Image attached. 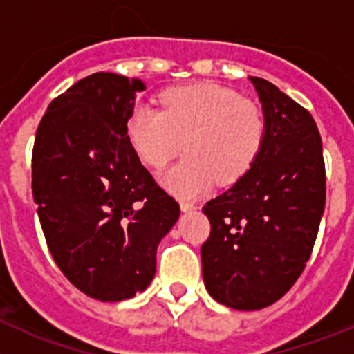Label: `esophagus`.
<instances>
[{"instance_id":"34e87169","label":"esophagus","mask_w":354,"mask_h":354,"mask_svg":"<svg viewBox=\"0 0 354 354\" xmlns=\"http://www.w3.org/2000/svg\"><path fill=\"white\" fill-rule=\"evenodd\" d=\"M196 205L192 204V202H187V200H180V211L183 212H189V211H195Z\"/></svg>"}]
</instances>
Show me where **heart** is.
Returning a JSON list of instances; mask_svg holds the SVG:
<instances>
[{"mask_svg":"<svg viewBox=\"0 0 354 354\" xmlns=\"http://www.w3.org/2000/svg\"><path fill=\"white\" fill-rule=\"evenodd\" d=\"M131 147L145 165L162 167L180 149L187 156L161 174L180 196H196L239 180L257 161L266 138L261 108L214 84H193L161 95V111L136 106L126 122Z\"/></svg>","mask_w":354,"mask_h":354,"instance_id":"heart-1","label":"heart"}]
</instances>
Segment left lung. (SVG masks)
<instances>
[{
  "label": "left lung",
  "instance_id": "1",
  "mask_svg": "<svg viewBox=\"0 0 354 354\" xmlns=\"http://www.w3.org/2000/svg\"><path fill=\"white\" fill-rule=\"evenodd\" d=\"M255 86L266 138L253 167L209 200L202 245L207 292L236 310H261L294 286L310 259L326 202L323 143L312 115L262 77Z\"/></svg>",
  "mask_w": 354,
  "mask_h": 354
}]
</instances>
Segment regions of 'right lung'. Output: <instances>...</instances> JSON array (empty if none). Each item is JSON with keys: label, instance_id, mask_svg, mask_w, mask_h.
Returning a JSON list of instances; mask_svg holds the SVG:
<instances>
[{"label": "right lung", "instance_id": "right-lung-1", "mask_svg": "<svg viewBox=\"0 0 354 354\" xmlns=\"http://www.w3.org/2000/svg\"><path fill=\"white\" fill-rule=\"evenodd\" d=\"M142 80L95 72L49 104L37 129L31 187L49 252L72 286L99 301L143 292L179 204L127 140Z\"/></svg>", "mask_w": 354, "mask_h": 354}]
</instances>
